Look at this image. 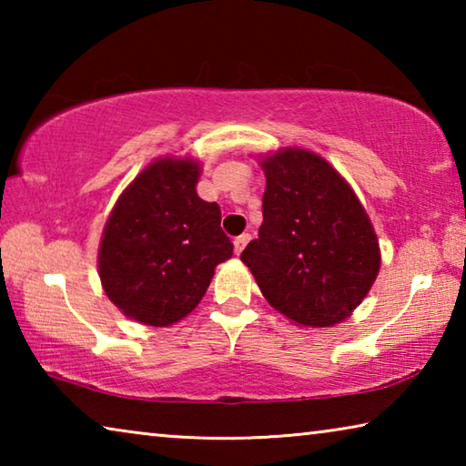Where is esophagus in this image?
Segmentation results:
<instances>
[{
    "label": "esophagus",
    "instance_id": "34e87169",
    "mask_svg": "<svg viewBox=\"0 0 466 466\" xmlns=\"http://www.w3.org/2000/svg\"><path fill=\"white\" fill-rule=\"evenodd\" d=\"M248 240H250L248 234H242V236H238V238H234V252H236V255H240L244 247L248 244Z\"/></svg>",
    "mask_w": 466,
    "mask_h": 466
}]
</instances>
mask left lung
<instances>
[{
	"mask_svg": "<svg viewBox=\"0 0 466 466\" xmlns=\"http://www.w3.org/2000/svg\"><path fill=\"white\" fill-rule=\"evenodd\" d=\"M261 167L263 224L242 263L275 310L296 325L333 327L358 309L380 269L374 228L353 188L319 154L286 147Z\"/></svg>",
	"mask_w": 466,
	"mask_h": 466,
	"instance_id": "obj_1",
	"label": "left lung"
}]
</instances>
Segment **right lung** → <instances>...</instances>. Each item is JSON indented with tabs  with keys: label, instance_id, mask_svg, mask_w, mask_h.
Returning a JSON list of instances; mask_svg holds the SVG:
<instances>
[{
	"label": "right lung",
	"instance_id": "obj_1",
	"mask_svg": "<svg viewBox=\"0 0 466 466\" xmlns=\"http://www.w3.org/2000/svg\"><path fill=\"white\" fill-rule=\"evenodd\" d=\"M199 164L160 157L141 170L110 211L98 250L102 288L125 317L149 327L185 319L232 257L222 211L197 195Z\"/></svg>",
	"mask_w": 466,
	"mask_h": 466
}]
</instances>
